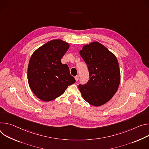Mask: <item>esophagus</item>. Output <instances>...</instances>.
<instances>
[{
	"label": "esophagus",
	"mask_w": 149,
	"mask_h": 149,
	"mask_svg": "<svg viewBox=\"0 0 149 149\" xmlns=\"http://www.w3.org/2000/svg\"><path fill=\"white\" fill-rule=\"evenodd\" d=\"M74 78H75V80H76V81H77L78 80H79V76H74Z\"/></svg>",
	"instance_id": "1"
}]
</instances>
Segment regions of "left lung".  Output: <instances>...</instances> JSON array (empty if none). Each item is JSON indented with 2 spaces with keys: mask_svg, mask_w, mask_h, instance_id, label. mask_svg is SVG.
I'll use <instances>...</instances> for the list:
<instances>
[{
  "mask_svg": "<svg viewBox=\"0 0 149 149\" xmlns=\"http://www.w3.org/2000/svg\"><path fill=\"white\" fill-rule=\"evenodd\" d=\"M88 68L89 80L79 89L89 104L99 107L108 102L117 92L121 80L117 58L97 41L85 45L79 52Z\"/></svg>",
  "mask_w": 149,
  "mask_h": 149,
  "instance_id": "obj_1",
  "label": "left lung"
}]
</instances>
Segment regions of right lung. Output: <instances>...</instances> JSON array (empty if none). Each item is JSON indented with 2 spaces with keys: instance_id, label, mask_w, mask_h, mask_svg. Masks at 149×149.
<instances>
[{
  "instance_id": "obj_1",
  "label": "right lung",
  "mask_w": 149,
  "mask_h": 149,
  "mask_svg": "<svg viewBox=\"0 0 149 149\" xmlns=\"http://www.w3.org/2000/svg\"><path fill=\"white\" fill-rule=\"evenodd\" d=\"M69 47V43L61 40H53L32 54L28 67V81L30 89L40 100L53 101L76 81L68 65L61 62Z\"/></svg>"
}]
</instances>
